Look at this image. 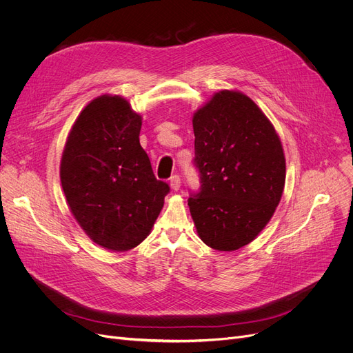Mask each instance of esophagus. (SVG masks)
<instances>
[{
  "instance_id": "obj_1",
  "label": "esophagus",
  "mask_w": 353,
  "mask_h": 353,
  "mask_svg": "<svg viewBox=\"0 0 353 353\" xmlns=\"http://www.w3.org/2000/svg\"><path fill=\"white\" fill-rule=\"evenodd\" d=\"M170 188H172V190H174V192H177V190L180 189V177H179V176H173V177L170 179Z\"/></svg>"
}]
</instances>
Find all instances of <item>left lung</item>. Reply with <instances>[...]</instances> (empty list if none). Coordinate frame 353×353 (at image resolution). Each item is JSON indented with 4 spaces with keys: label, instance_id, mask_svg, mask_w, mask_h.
<instances>
[{
    "label": "left lung",
    "instance_id": "obj_1",
    "mask_svg": "<svg viewBox=\"0 0 353 353\" xmlns=\"http://www.w3.org/2000/svg\"><path fill=\"white\" fill-rule=\"evenodd\" d=\"M194 164L201 188L189 199L199 237L212 249L249 245L282 199L286 160L282 141L257 104L221 90L193 114Z\"/></svg>",
    "mask_w": 353,
    "mask_h": 353
}]
</instances>
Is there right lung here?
I'll use <instances>...</instances> for the list:
<instances>
[{"label": "right lung", "instance_id": "add662e5", "mask_svg": "<svg viewBox=\"0 0 353 353\" xmlns=\"http://www.w3.org/2000/svg\"><path fill=\"white\" fill-rule=\"evenodd\" d=\"M141 116L121 96L91 100L74 121L60 163L68 208L99 246L127 252L150 234L169 184L140 145Z\"/></svg>", "mask_w": 353, "mask_h": 353}]
</instances>
